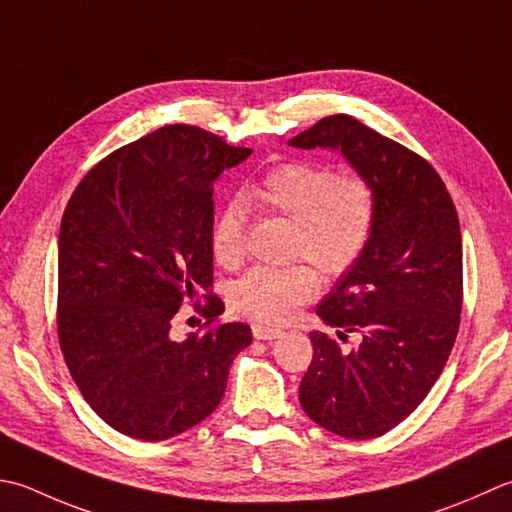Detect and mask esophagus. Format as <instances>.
<instances>
[{"label":"esophagus","mask_w":512,"mask_h":512,"mask_svg":"<svg viewBox=\"0 0 512 512\" xmlns=\"http://www.w3.org/2000/svg\"><path fill=\"white\" fill-rule=\"evenodd\" d=\"M253 337L255 339H264V342H273V339L282 337V330L279 328H268L262 324H253Z\"/></svg>","instance_id":"34e87169"}]
</instances>
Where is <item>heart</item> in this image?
<instances>
[{
    "label": "heart",
    "mask_w": 512,
    "mask_h": 512,
    "mask_svg": "<svg viewBox=\"0 0 512 512\" xmlns=\"http://www.w3.org/2000/svg\"><path fill=\"white\" fill-rule=\"evenodd\" d=\"M246 203L293 222L290 253L306 257L319 273L339 277L362 257L375 222V193L366 177L319 162H295L270 168L259 182L219 210L210 228V248L219 266L235 268L244 259ZM317 270L308 262L255 266L237 279L230 302L239 315L259 324H279L317 293Z\"/></svg>",
    "instance_id": "b5f03b06"
}]
</instances>
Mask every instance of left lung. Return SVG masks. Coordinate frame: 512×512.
Instances as JSON below:
<instances>
[{
	"label": "left lung",
	"mask_w": 512,
	"mask_h": 512,
	"mask_svg": "<svg viewBox=\"0 0 512 512\" xmlns=\"http://www.w3.org/2000/svg\"><path fill=\"white\" fill-rule=\"evenodd\" d=\"M290 146L335 150L375 193L362 257L339 275L317 315L339 339L310 333L313 362L299 402L348 439L388 433L424 402L453 350L462 313V233L453 199L426 159L350 115H330Z\"/></svg>",
	"instance_id": "1"
}]
</instances>
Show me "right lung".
I'll return each mask as SVG.
<instances>
[{
	"instance_id": "1",
	"label": "right lung",
	"mask_w": 512,
	"mask_h": 512,
	"mask_svg": "<svg viewBox=\"0 0 512 512\" xmlns=\"http://www.w3.org/2000/svg\"><path fill=\"white\" fill-rule=\"evenodd\" d=\"M250 148L195 126H164L102 159L75 188L59 228L57 333L66 366L104 422L162 442L213 413L228 370L253 342L246 324L190 333L170 326L186 299L210 324L213 186Z\"/></svg>"
}]
</instances>
